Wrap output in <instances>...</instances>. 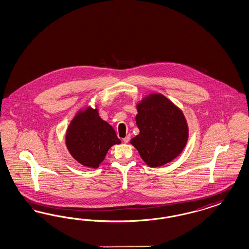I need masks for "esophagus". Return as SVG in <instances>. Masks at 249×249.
<instances>
[{
  "instance_id": "obj_1",
  "label": "esophagus",
  "mask_w": 249,
  "mask_h": 249,
  "mask_svg": "<svg viewBox=\"0 0 249 249\" xmlns=\"http://www.w3.org/2000/svg\"><path fill=\"white\" fill-rule=\"evenodd\" d=\"M129 140H130V135H127L126 137L123 139V142H124L125 143H128L129 142Z\"/></svg>"
}]
</instances>
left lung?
<instances>
[{"label": "left lung", "instance_id": "left-lung-1", "mask_svg": "<svg viewBox=\"0 0 249 249\" xmlns=\"http://www.w3.org/2000/svg\"><path fill=\"white\" fill-rule=\"evenodd\" d=\"M136 107L140 133L130 143L151 167L170 163L180 155L189 139L183 112L162 94L147 95Z\"/></svg>", "mask_w": 249, "mask_h": 249}]
</instances>
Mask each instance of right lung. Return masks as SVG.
<instances>
[{
	"mask_svg": "<svg viewBox=\"0 0 249 249\" xmlns=\"http://www.w3.org/2000/svg\"><path fill=\"white\" fill-rule=\"evenodd\" d=\"M65 142L71 155L78 163L97 168L108 150L121 143L111 125L99 117L97 108L87 107L71 121Z\"/></svg>",
	"mask_w": 249,
	"mask_h": 249,
	"instance_id": "obj_1",
	"label": "right lung"
}]
</instances>
